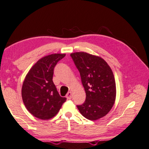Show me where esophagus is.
<instances>
[{"label": "esophagus", "mask_w": 149, "mask_h": 149, "mask_svg": "<svg viewBox=\"0 0 149 149\" xmlns=\"http://www.w3.org/2000/svg\"><path fill=\"white\" fill-rule=\"evenodd\" d=\"M66 98L68 99V100H70L72 98V93L71 92H68V93H67V95H66Z\"/></svg>", "instance_id": "esophagus-1"}]
</instances>
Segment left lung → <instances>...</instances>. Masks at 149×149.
<instances>
[{"instance_id": "left-lung-1", "label": "left lung", "mask_w": 149, "mask_h": 149, "mask_svg": "<svg viewBox=\"0 0 149 149\" xmlns=\"http://www.w3.org/2000/svg\"><path fill=\"white\" fill-rule=\"evenodd\" d=\"M79 71L86 98L77 106L84 117L90 120L99 119L109 113L116 98V84L113 71L104 58L87 52L70 54Z\"/></svg>"}]
</instances>
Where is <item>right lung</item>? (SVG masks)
I'll return each instance as SVG.
<instances>
[{
	"label": "right lung",
	"mask_w": 149,
	"mask_h": 149,
	"mask_svg": "<svg viewBox=\"0 0 149 149\" xmlns=\"http://www.w3.org/2000/svg\"><path fill=\"white\" fill-rule=\"evenodd\" d=\"M65 54H52L40 58L29 70L21 95L27 110L36 118L47 120L54 117L66 101L53 83L54 68Z\"/></svg>",
	"instance_id": "1"
}]
</instances>
